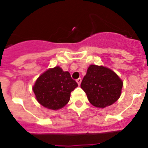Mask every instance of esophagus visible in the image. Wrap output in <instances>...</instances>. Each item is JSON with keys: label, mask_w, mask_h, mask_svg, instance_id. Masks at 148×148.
I'll use <instances>...</instances> for the list:
<instances>
[{"label": "esophagus", "mask_w": 148, "mask_h": 148, "mask_svg": "<svg viewBox=\"0 0 148 148\" xmlns=\"http://www.w3.org/2000/svg\"><path fill=\"white\" fill-rule=\"evenodd\" d=\"M76 82H77V83H78V85H80L81 82H82V78H78V79H77V80H76Z\"/></svg>", "instance_id": "obj_1"}]
</instances>
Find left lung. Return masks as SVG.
<instances>
[{"mask_svg": "<svg viewBox=\"0 0 148 148\" xmlns=\"http://www.w3.org/2000/svg\"><path fill=\"white\" fill-rule=\"evenodd\" d=\"M123 82L115 72L108 67L90 65L81 87L89 101L99 108L111 105L119 99Z\"/></svg>", "mask_w": 148, "mask_h": 148, "instance_id": "8db88e82", "label": "left lung"}]
</instances>
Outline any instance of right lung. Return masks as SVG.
<instances>
[{"label":"right lung","instance_id":"1","mask_svg":"<svg viewBox=\"0 0 148 148\" xmlns=\"http://www.w3.org/2000/svg\"><path fill=\"white\" fill-rule=\"evenodd\" d=\"M78 87L69 72H64L60 66L50 68L38 78L33 86L37 101L44 108L58 110L70 101V93Z\"/></svg>","mask_w":148,"mask_h":148}]
</instances>
